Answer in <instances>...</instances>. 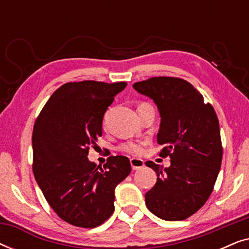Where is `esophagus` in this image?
<instances>
[{"label": "esophagus", "mask_w": 249, "mask_h": 249, "mask_svg": "<svg viewBox=\"0 0 249 249\" xmlns=\"http://www.w3.org/2000/svg\"><path fill=\"white\" fill-rule=\"evenodd\" d=\"M130 164L132 170H139L144 168V161H142V159H131Z\"/></svg>", "instance_id": "obj_1"}]
</instances>
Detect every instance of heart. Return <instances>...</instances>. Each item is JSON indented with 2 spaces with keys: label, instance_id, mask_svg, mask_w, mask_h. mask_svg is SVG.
<instances>
[{
  "label": "heart",
  "instance_id": "1",
  "mask_svg": "<svg viewBox=\"0 0 249 249\" xmlns=\"http://www.w3.org/2000/svg\"><path fill=\"white\" fill-rule=\"evenodd\" d=\"M146 107H151V105L147 104V103H142L138 107V108ZM121 149H122V151L129 153V154H132V155H138V154H141V153L142 152V147L141 144H132V142H130V144L122 145L121 146Z\"/></svg>",
  "mask_w": 249,
  "mask_h": 249
}]
</instances>
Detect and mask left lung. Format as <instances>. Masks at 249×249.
<instances>
[{
  "label": "left lung",
  "instance_id": "left-lung-1",
  "mask_svg": "<svg viewBox=\"0 0 249 249\" xmlns=\"http://www.w3.org/2000/svg\"><path fill=\"white\" fill-rule=\"evenodd\" d=\"M154 102L161 117L158 142L160 156L171 164L156 172L155 186L145 194L146 206L165 221L185 220L202 207L212 193L222 162V145L216 113L188 81L154 77L132 85Z\"/></svg>",
  "mask_w": 249,
  "mask_h": 249
}]
</instances>
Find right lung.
Instances as JSON below:
<instances>
[{"instance_id": "1", "label": "right lung", "mask_w": 249, "mask_h": 249, "mask_svg": "<svg viewBox=\"0 0 249 249\" xmlns=\"http://www.w3.org/2000/svg\"><path fill=\"white\" fill-rule=\"evenodd\" d=\"M127 83H68L46 102L33 131V171L47 203L76 227L95 228L114 211V189L131 171L122 155L101 168L88 149L103 134V118Z\"/></svg>"}]
</instances>
